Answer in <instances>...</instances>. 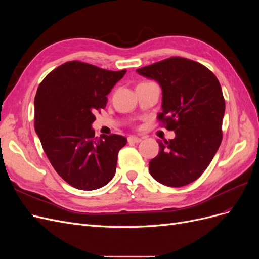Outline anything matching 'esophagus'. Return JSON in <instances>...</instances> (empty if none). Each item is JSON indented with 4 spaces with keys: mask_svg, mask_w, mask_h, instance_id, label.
<instances>
[{
    "mask_svg": "<svg viewBox=\"0 0 259 259\" xmlns=\"http://www.w3.org/2000/svg\"><path fill=\"white\" fill-rule=\"evenodd\" d=\"M127 140H128V143H134V144H138V143L142 142V138L136 137V136H130V137L127 138Z\"/></svg>",
    "mask_w": 259,
    "mask_h": 259,
    "instance_id": "obj_1",
    "label": "esophagus"
}]
</instances>
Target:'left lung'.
Instances as JSON below:
<instances>
[{
  "instance_id": "1",
  "label": "left lung",
  "mask_w": 259,
  "mask_h": 259,
  "mask_svg": "<svg viewBox=\"0 0 259 259\" xmlns=\"http://www.w3.org/2000/svg\"><path fill=\"white\" fill-rule=\"evenodd\" d=\"M162 89V126L175 138L160 142L159 154L149 162L151 176L168 187L197 180L209 165L223 139L225 99L216 75L200 62L169 57L137 69Z\"/></svg>"
}]
</instances>
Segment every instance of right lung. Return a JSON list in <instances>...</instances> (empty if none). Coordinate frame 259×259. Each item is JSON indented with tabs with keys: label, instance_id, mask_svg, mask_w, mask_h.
Returning <instances> with one entry per match:
<instances>
[{
	"label": "right lung",
	"instance_id": "right-lung-1",
	"mask_svg": "<svg viewBox=\"0 0 259 259\" xmlns=\"http://www.w3.org/2000/svg\"><path fill=\"white\" fill-rule=\"evenodd\" d=\"M126 70L110 71L72 60L54 69L38 85L34 128L57 174L79 190L104 187L115 174L124 136L95 137L92 123Z\"/></svg>",
	"mask_w": 259,
	"mask_h": 259
}]
</instances>
